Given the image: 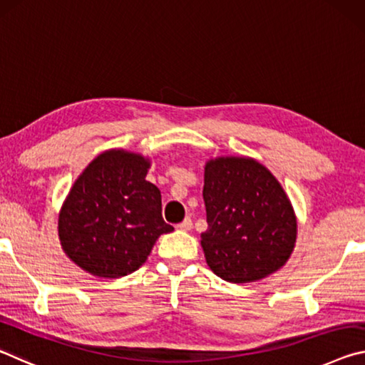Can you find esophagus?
I'll return each instance as SVG.
<instances>
[{"mask_svg": "<svg viewBox=\"0 0 365 365\" xmlns=\"http://www.w3.org/2000/svg\"><path fill=\"white\" fill-rule=\"evenodd\" d=\"M178 230H181V231H190V230H192V220H190V218H184L182 222L178 225Z\"/></svg>", "mask_w": 365, "mask_h": 365, "instance_id": "34e87169", "label": "esophagus"}]
</instances>
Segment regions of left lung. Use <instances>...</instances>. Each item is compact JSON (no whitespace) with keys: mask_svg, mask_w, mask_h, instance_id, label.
I'll list each match as a JSON object with an SVG mask.
<instances>
[{"mask_svg":"<svg viewBox=\"0 0 365 365\" xmlns=\"http://www.w3.org/2000/svg\"><path fill=\"white\" fill-rule=\"evenodd\" d=\"M207 265L225 282L252 283L278 272L296 246L297 220L272 171L250 157L208 160L204 173Z\"/></svg>","mask_w":365,"mask_h":365,"instance_id":"obj_1","label":"left lung"}]
</instances>
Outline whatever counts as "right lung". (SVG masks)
I'll list each match as a JSON object with an SVG mask.
<instances>
[{"mask_svg": "<svg viewBox=\"0 0 365 365\" xmlns=\"http://www.w3.org/2000/svg\"><path fill=\"white\" fill-rule=\"evenodd\" d=\"M150 158L111 148L93 158L63 202L58 236L64 254L98 278H121L145 264L173 226L161 217V194L145 176Z\"/></svg>", "mask_w": 365, "mask_h": 365, "instance_id": "right-lung-1", "label": "right lung"}]
</instances>
